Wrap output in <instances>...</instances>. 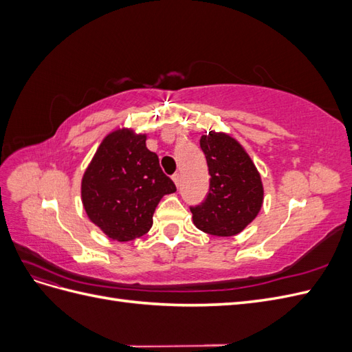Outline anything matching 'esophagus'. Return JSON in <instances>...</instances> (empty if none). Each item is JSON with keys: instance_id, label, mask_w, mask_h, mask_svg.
I'll use <instances>...</instances> for the list:
<instances>
[{"instance_id": "1", "label": "esophagus", "mask_w": 352, "mask_h": 352, "mask_svg": "<svg viewBox=\"0 0 352 352\" xmlns=\"http://www.w3.org/2000/svg\"><path fill=\"white\" fill-rule=\"evenodd\" d=\"M172 179H173L175 185H176V186H179V184H180V175H179V173H175V175L172 176Z\"/></svg>"}]
</instances>
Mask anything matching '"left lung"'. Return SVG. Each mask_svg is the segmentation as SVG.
<instances>
[{
    "mask_svg": "<svg viewBox=\"0 0 352 352\" xmlns=\"http://www.w3.org/2000/svg\"><path fill=\"white\" fill-rule=\"evenodd\" d=\"M199 145L211 179L204 202L190 207L194 225L214 236L238 235L261 210V176L247 151L230 135L210 132L201 136Z\"/></svg>",
    "mask_w": 352,
    "mask_h": 352,
    "instance_id": "1",
    "label": "left lung"
}]
</instances>
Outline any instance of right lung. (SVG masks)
I'll list each match as a JSON object with an SVG mask.
<instances>
[{
    "label": "right lung",
    "instance_id": "add662e5",
    "mask_svg": "<svg viewBox=\"0 0 352 352\" xmlns=\"http://www.w3.org/2000/svg\"><path fill=\"white\" fill-rule=\"evenodd\" d=\"M145 141L146 135L132 129L109 133L82 177V202L89 220L119 242L145 235L160 199L176 190Z\"/></svg>",
    "mask_w": 352,
    "mask_h": 352
}]
</instances>
